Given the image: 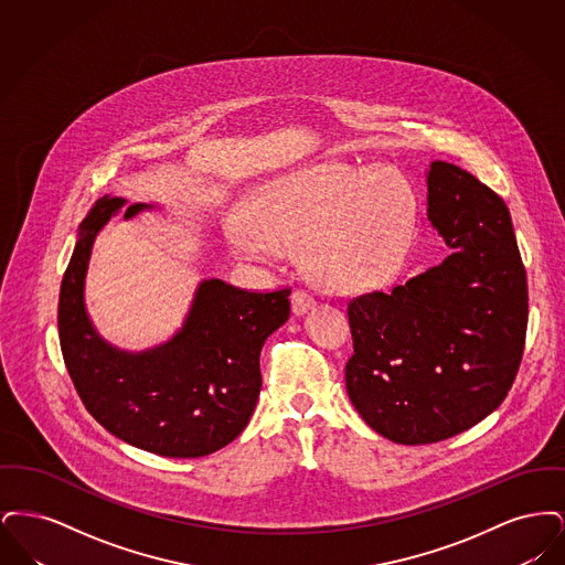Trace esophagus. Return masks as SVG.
<instances>
[{"label": "esophagus", "instance_id": "34e87169", "mask_svg": "<svg viewBox=\"0 0 565 565\" xmlns=\"http://www.w3.org/2000/svg\"><path fill=\"white\" fill-rule=\"evenodd\" d=\"M313 307V296L307 295L305 290H296L292 295V311L295 316H305Z\"/></svg>", "mask_w": 565, "mask_h": 565}]
</instances>
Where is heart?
<instances>
[{"mask_svg": "<svg viewBox=\"0 0 565 565\" xmlns=\"http://www.w3.org/2000/svg\"><path fill=\"white\" fill-rule=\"evenodd\" d=\"M252 220L226 222L231 247L269 260L302 245L309 273L334 292L385 284L403 260L413 226V196L385 167L318 162L267 182L249 203Z\"/></svg>", "mask_w": 565, "mask_h": 565, "instance_id": "1", "label": "heart"}]
</instances>
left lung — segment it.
Masks as SVG:
<instances>
[{"instance_id":"left-lung-1","label":"left lung","mask_w":565,"mask_h":565,"mask_svg":"<svg viewBox=\"0 0 565 565\" xmlns=\"http://www.w3.org/2000/svg\"><path fill=\"white\" fill-rule=\"evenodd\" d=\"M426 186L428 220L449 256L348 307L351 404L398 445L438 443L491 415L527 330V277L507 203L451 162H430Z\"/></svg>"}]
</instances>
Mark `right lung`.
<instances>
[{
    "instance_id": "add662e5",
    "label": "right lung",
    "mask_w": 565,
    "mask_h": 565,
    "mask_svg": "<svg viewBox=\"0 0 565 565\" xmlns=\"http://www.w3.org/2000/svg\"><path fill=\"white\" fill-rule=\"evenodd\" d=\"M125 207V220L154 205L104 196L82 220L61 281L58 339L86 411L116 438L164 457H203L233 443L260 396V350L290 318V290L256 295L203 279L171 339L127 351L90 322L84 286L97 235Z\"/></svg>"
}]
</instances>
